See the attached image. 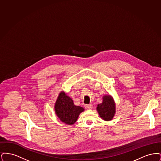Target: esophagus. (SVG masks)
Listing matches in <instances>:
<instances>
[{
    "instance_id": "esophagus-1",
    "label": "esophagus",
    "mask_w": 161,
    "mask_h": 161,
    "mask_svg": "<svg viewBox=\"0 0 161 161\" xmlns=\"http://www.w3.org/2000/svg\"><path fill=\"white\" fill-rule=\"evenodd\" d=\"M92 107H93V106H92V104H86L85 105V108L86 109L91 110V109H92Z\"/></svg>"
}]
</instances>
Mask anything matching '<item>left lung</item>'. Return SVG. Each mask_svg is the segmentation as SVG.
<instances>
[{
	"label": "left lung",
	"mask_w": 161,
	"mask_h": 161,
	"mask_svg": "<svg viewBox=\"0 0 161 161\" xmlns=\"http://www.w3.org/2000/svg\"><path fill=\"white\" fill-rule=\"evenodd\" d=\"M97 110L103 120L110 121L113 119L116 113V104L114 98L110 95H104L102 103L97 105Z\"/></svg>",
	"instance_id": "obj_1"
}]
</instances>
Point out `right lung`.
Wrapping results in <instances>:
<instances>
[{
	"label": "right lung",
	"mask_w": 161,
	"mask_h": 161,
	"mask_svg": "<svg viewBox=\"0 0 161 161\" xmlns=\"http://www.w3.org/2000/svg\"><path fill=\"white\" fill-rule=\"evenodd\" d=\"M54 110L61 122L67 125L74 124L77 121L80 114L84 111L83 107L75 106L72 99L63 91L57 97Z\"/></svg>",
	"instance_id": "add662e5"
}]
</instances>
